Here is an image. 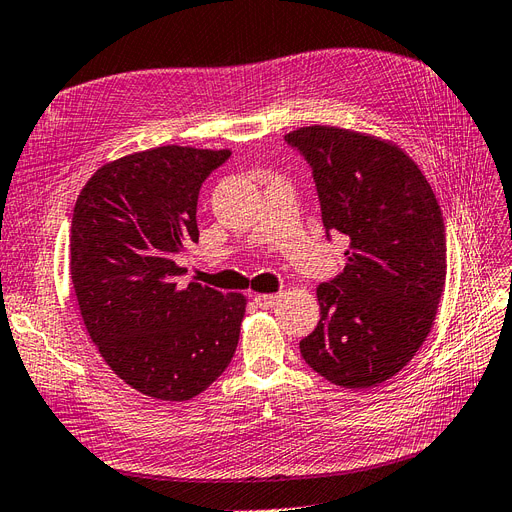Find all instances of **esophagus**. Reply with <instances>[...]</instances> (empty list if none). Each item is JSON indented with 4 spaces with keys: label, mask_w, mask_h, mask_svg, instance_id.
Segmentation results:
<instances>
[{
    "label": "esophagus",
    "mask_w": 512,
    "mask_h": 512,
    "mask_svg": "<svg viewBox=\"0 0 512 512\" xmlns=\"http://www.w3.org/2000/svg\"><path fill=\"white\" fill-rule=\"evenodd\" d=\"M277 301H280L277 294H256V297H254V303L258 307H273Z\"/></svg>",
    "instance_id": "esophagus-1"
}]
</instances>
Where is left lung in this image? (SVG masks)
<instances>
[{
    "label": "left lung",
    "mask_w": 512,
    "mask_h": 512,
    "mask_svg": "<svg viewBox=\"0 0 512 512\" xmlns=\"http://www.w3.org/2000/svg\"><path fill=\"white\" fill-rule=\"evenodd\" d=\"M284 138L312 168L327 237L350 241L344 271L316 288L320 322L301 356L337 386L371 389L406 367L436 320L446 280L440 205L393 143L333 126Z\"/></svg>",
    "instance_id": "obj_1"
}]
</instances>
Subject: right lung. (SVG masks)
<instances>
[{
  "mask_svg": "<svg viewBox=\"0 0 512 512\" xmlns=\"http://www.w3.org/2000/svg\"><path fill=\"white\" fill-rule=\"evenodd\" d=\"M228 158V149H147L98 168L76 198L70 277L85 329L106 365L153 399L203 393L239 344L243 294L175 282V256L198 243L200 185Z\"/></svg>",
  "mask_w": 512,
  "mask_h": 512,
  "instance_id": "add662e5",
  "label": "right lung"
}]
</instances>
